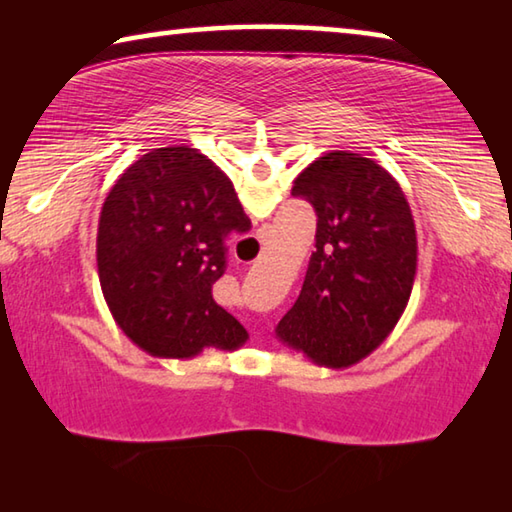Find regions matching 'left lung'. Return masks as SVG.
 I'll return each instance as SVG.
<instances>
[{"label":"left lung","mask_w":512,"mask_h":512,"mask_svg":"<svg viewBox=\"0 0 512 512\" xmlns=\"http://www.w3.org/2000/svg\"><path fill=\"white\" fill-rule=\"evenodd\" d=\"M291 194L316 210V250L275 336L318 366L350 368L386 341L409 305L418 271L409 201L384 167L350 151L311 162Z\"/></svg>","instance_id":"left-lung-1"}]
</instances>
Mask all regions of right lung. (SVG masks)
<instances>
[{
  "label": "right lung",
  "instance_id": "1",
  "mask_svg": "<svg viewBox=\"0 0 512 512\" xmlns=\"http://www.w3.org/2000/svg\"><path fill=\"white\" fill-rule=\"evenodd\" d=\"M244 223L230 178L189 146L151 149L121 173L101 207L97 268L110 314L137 348L189 359L248 341L212 298L223 241Z\"/></svg>",
  "mask_w": 512,
  "mask_h": 512
}]
</instances>
